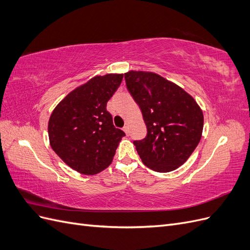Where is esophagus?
<instances>
[{
	"label": "esophagus",
	"instance_id": "1",
	"mask_svg": "<svg viewBox=\"0 0 250 250\" xmlns=\"http://www.w3.org/2000/svg\"><path fill=\"white\" fill-rule=\"evenodd\" d=\"M123 130L125 131V133L128 135V134H129V130H128V127L127 126H124L123 127Z\"/></svg>",
	"mask_w": 250,
	"mask_h": 250
}]
</instances>
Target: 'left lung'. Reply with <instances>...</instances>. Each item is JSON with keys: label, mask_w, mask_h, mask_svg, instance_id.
Returning a JSON list of instances; mask_svg holds the SVG:
<instances>
[{"label": "left lung", "mask_w": 250, "mask_h": 250, "mask_svg": "<svg viewBox=\"0 0 250 250\" xmlns=\"http://www.w3.org/2000/svg\"><path fill=\"white\" fill-rule=\"evenodd\" d=\"M124 76L147 126L145 139L133 141L142 162L156 172L177 169L200 142L202 110L192 96L160 75L130 71Z\"/></svg>", "instance_id": "1"}]
</instances>
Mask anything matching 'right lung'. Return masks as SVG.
Wrapping results in <instances>:
<instances>
[{
  "label": "right lung",
  "mask_w": 250,
  "mask_h": 250,
  "mask_svg": "<svg viewBox=\"0 0 250 250\" xmlns=\"http://www.w3.org/2000/svg\"><path fill=\"white\" fill-rule=\"evenodd\" d=\"M123 74L96 76L74 89L53 110L48 131L52 149L81 174L94 175L107 168L125 133L113 126L106 110Z\"/></svg>",
  "instance_id": "right-lung-1"
}]
</instances>
